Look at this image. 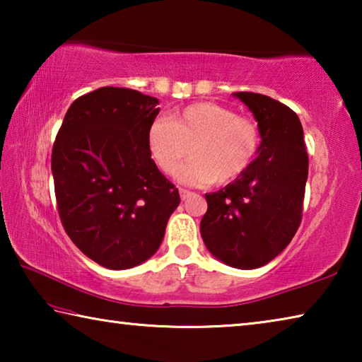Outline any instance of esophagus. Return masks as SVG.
Masks as SVG:
<instances>
[{
  "mask_svg": "<svg viewBox=\"0 0 362 362\" xmlns=\"http://www.w3.org/2000/svg\"><path fill=\"white\" fill-rule=\"evenodd\" d=\"M179 193H180V198L182 199H187V198H189V196L193 194L192 192H189V189H185V188H179Z\"/></svg>",
  "mask_w": 362,
  "mask_h": 362,
  "instance_id": "34e87169",
  "label": "esophagus"
}]
</instances>
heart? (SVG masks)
<instances>
[{"instance_id": "heart-1", "label": "heart", "mask_w": 362, "mask_h": 362, "mask_svg": "<svg viewBox=\"0 0 362 362\" xmlns=\"http://www.w3.org/2000/svg\"><path fill=\"white\" fill-rule=\"evenodd\" d=\"M260 127L250 116L236 115L216 102H196L170 119H155L146 146L164 174H174L188 155L180 177L192 185H226L246 173L259 155Z\"/></svg>"}]
</instances>
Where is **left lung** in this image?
Masks as SVG:
<instances>
[{
  "instance_id": "left-lung-1",
  "label": "left lung",
  "mask_w": 362,
  "mask_h": 362,
  "mask_svg": "<svg viewBox=\"0 0 362 362\" xmlns=\"http://www.w3.org/2000/svg\"><path fill=\"white\" fill-rule=\"evenodd\" d=\"M259 122V155L240 179L206 194L201 220L206 247L235 268L267 265L292 241L302 222L308 153L297 113L272 97L236 93Z\"/></svg>"
}]
</instances>
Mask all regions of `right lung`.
Masks as SVG:
<instances>
[{
  "label": "right lung",
  "instance_id": "right-lung-1",
  "mask_svg": "<svg viewBox=\"0 0 362 362\" xmlns=\"http://www.w3.org/2000/svg\"><path fill=\"white\" fill-rule=\"evenodd\" d=\"M158 103L134 89L93 90L71 103L52 146L60 222L84 255L110 269L150 259L180 203L146 146Z\"/></svg>",
  "mask_w": 362,
  "mask_h": 362
}]
</instances>
